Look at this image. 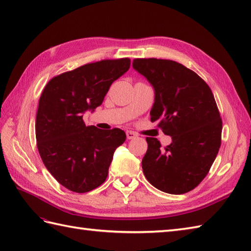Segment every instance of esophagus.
Returning a JSON list of instances; mask_svg holds the SVG:
<instances>
[{
  "mask_svg": "<svg viewBox=\"0 0 251 251\" xmlns=\"http://www.w3.org/2000/svg\"><path fill=\"white\" fill-rule=\"evenodd\" d=\"M126 137H127V139H132V138L137 137V135L135 134L134 131H131V130H127V131H126Z\"/></svg>",
  "mask_w": 251,
  "mask_h": 251,
  "instance_id": "1",
  "label": "esophagus"
}]
</instances>
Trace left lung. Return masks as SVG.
I'll list each match as a JSON object with an SVG mask.
<instances>
[{"mask_svg":"<svg viewBox=\"0 0 251 251\" xmlns=\"http://www.w3.org/2000/svg\"><path fill=\"white\" fill-rule=\"evenodd\" d=\"M132 67L155 92L151 121L173 140L163 150L156 138L147 137L143 174L165 193H188L206 177L221 146L222 120L214 95L204 79L179 62L136 58Z\"/></svg>","mask_w":251,"mask_h":251,"instance_id":"obj_1","label":"left lung"}]
</instances>
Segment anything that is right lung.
I'll return each instance as SVG.
<instances>
[{
  "label": "right lung",
  "instance_id": "add662e5",
  "mask_svg": "<svg viewBox=\"0 0 251 251\" xmlns=\"http://www.w3.org/2000/svg\"><path fill=\"white\" fill-rule=\"evenodd\" d=\"M129 67V58L87 63L52 77L43 89L35 120L37 150L47 170L68 190L86 193L108 177L126 134L86 126L83 113L102 103L111 84Z\"/></svg>",
  "mask_w": 251,
  "mask_h": 251
}]
</instances>
